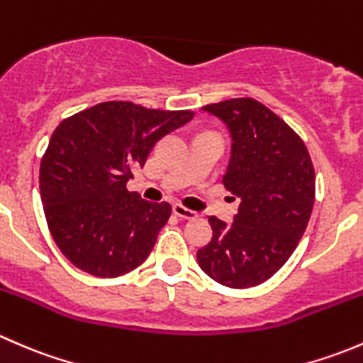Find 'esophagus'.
<instances>
[{
  "label": "esophagus",
  "instance_id": "obj_1",
  "mask_svg": "<svg viewBox=\"0 0 363 363\" xmlns=\"http://www.w3.org/2000/svg\"><path fill=\"white\" fill-rule=\"evenodd\" d=\"M174 214L179 216V218H182V219L199 218V212H195V211H191V208L184 207L182 203H174Z\"/></svg>",
  "mask_w": 363,
  "mask_h": 363
}]
</instances>
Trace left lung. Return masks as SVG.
Listing matches in <instances>:
<instances>
[{"instance_id": "1", "label": "left lung", "mask_w": 363, "mask_h": 363, "mask_svg": "<svg viewBox=\"0 0 363 363\" xmlns=\"http://www.w3.org/2000/svg\"><path fill=\"white\" fill-rule=\"evenodd\" d=\"M203 111L230 128L232 158L223 186L240 205L233 225L208 218L212 239L196 259L223 286H258L288 262L306 232L316 195L313 161L294 128L255 98Z\"/></svg>"}]
</instances>
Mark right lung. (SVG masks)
I'll return each mask as SVG.
<instances>
[{"instance_id": "1", "label": "right lung", "mask_w": 363, "mask_h": 363, "mask_svg": "<svg viewBox=\"0 0 363 363\" xmlns=\"http://www.w3.org/2000/svg\"><path fill=\"white\" fill-rule=\"evenodd\" d=\"M193 116L104 101L57 124L40 163V195L50 235L77 269L119 277L145 262L172 207L140 199L126 182L156 142Z\"/></svg>"}]
</instances>
